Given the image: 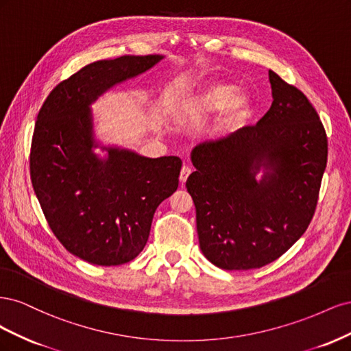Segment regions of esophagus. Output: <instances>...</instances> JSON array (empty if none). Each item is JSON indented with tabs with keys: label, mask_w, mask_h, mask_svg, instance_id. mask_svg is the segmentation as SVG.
Wrapping results in <instances>:
<instances>
[{
	"label": "esophagus",
	"mask_w": 351,
	"mask_h": 351,
	"mask_svg": "<svg viewBox=\"0 0 351 351\" xmlns=\"http://www.w3.org/2000/svg\"><path fill=\"white\" fill-rule=\"evenodd\" d=\"M192 174V168L190 167H187V165H184L183 168H182V171H180V182L182 183H186V180L189 178V176Z\"/></svg>",
	"instance_id": "obj_1"
}]
</instances>
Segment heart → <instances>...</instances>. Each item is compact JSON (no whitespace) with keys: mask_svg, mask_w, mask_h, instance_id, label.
Instances as JSON below:
<instances>
[{"mask_svg":"<svg viewBox=\"0 0 351 351\" xmlns=\"http://www.w3.org/2000/svg\"><path fill=\"white\" fill-rule=\"evenodd\" d=\"M226 108L231 120L240 119L249 108L247 95L237 92L234 84L214 83L202 92L196 105V110L202 114L218 112Z\"/></svg>","mask_w":351,"mask_h":351,"instance_id":"obj_1","label":"heart"}]
</instances>
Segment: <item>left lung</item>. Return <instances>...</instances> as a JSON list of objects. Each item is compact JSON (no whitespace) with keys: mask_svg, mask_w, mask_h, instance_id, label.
<instances>
[{"mask_svg":"<svg viewBox=\"0 0 351 351\" xmlns=\"http://www.w3.org/2000/svg\"><path fill=\"white\" fill-rule=\"evenodd\" d=\"M272 105L254 125L196 145L186 187L199 246L227 271L261 268L299 240L313 218L328 141L304 93L269 70ZM262 169L264 173L257 180Z\"/></svg>","mask_w":351,"mask_h":351,"instance_id":"obj_1","label":"left lung"}]
</instances>
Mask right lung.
I'll return each instance as SVG.
<instances>
[{
    "label": "right lung",
    "mask_w": 351,
    "mask_h": 351,
    "mask_svg": "<svg viewBox=\"0 0 351 351\" xmlns=\"http://www.w3.org/2000/svg\"><path fill=\"white\" fill-rule=\"evenodd\" d=\"M164 56H123L84 66L48 95L30 147V178L48 224L74 256L101 267L133 261L152 218L178 187L182 159L146 158L102 146L90 105L119 83L152 69ZM108 152L104 158L93 151Z\"/></svg>",
    "instance_id": "obj_1"
}]
</instances>
